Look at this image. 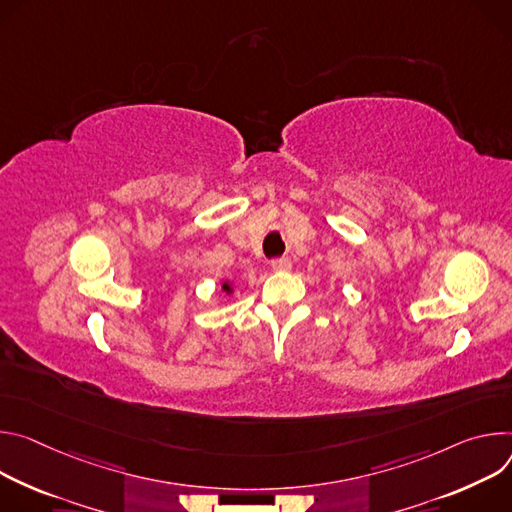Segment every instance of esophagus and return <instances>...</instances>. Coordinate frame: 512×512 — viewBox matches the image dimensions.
I'll return each mask as SVG.
<instances>
[{
  "label": "esophagus",
  "mask_w": 512,
  "mask_h": 512,
  "mask_svg": "<svg viewBox=\"0 0 512 512\" xmlns=\"http://www.w3.org/2000/svg\"><path fill=\"white\" fill-rule=\"evenodd\" d=\"M291 260L289 258H276V260H272V270H276V272H287V270H291Z\"/></svg>",
  "instance_id": "34e87169"
}]
</instances>
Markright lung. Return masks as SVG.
Returning <instances> with one entry per match:
<instances>
[{
    "label": "right lung",
    "instance_id": "add662e5",
    "mask_svg": "<svg viewBox=\"0 0 512 512\" xmlns=\"http://www.w3.org/2000/svg\"><path fill=\"white\" fill-rule=\"evenodd\" d=\"M234 280H223L221 282V293L225 295V297H232L234 295Z\"/></svg>",
    "mask_w": 512,
    "mask_h": 512
}]
</instances>
